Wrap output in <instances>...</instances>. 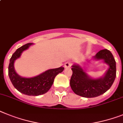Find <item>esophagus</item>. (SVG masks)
I'll list each match as a JSON object with an SVG mask.
<instances>
[{"mask_svg": "<svg viewBox=\"0 0 123 123\" xmlns=\"http://www.w3.org/2000/svg\"><path fill=\"white\" fill-rule=\"evenodd\" d=\"M71 62H66V63L64 64V68H70V67H71Z\"/></svg>", "mask_w": 123, "mask_h": 123, "instance_id": "1", "label": "esophagus"}]
</instances>
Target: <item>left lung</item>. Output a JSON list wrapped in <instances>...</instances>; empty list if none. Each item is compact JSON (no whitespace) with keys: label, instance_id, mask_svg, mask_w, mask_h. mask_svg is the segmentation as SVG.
Wrapping results in <instances>:
<instances>
[{"label":"left lung","instance_id":"1","mask_svg":"<svg viewBox=\"0 0 123 123\" xmlns=\"http://www.w3.org/2000/svg\"><path fill=\"white\" fill-rule=\"evenodd\" d=\"M95 60H103L109 66L104 76L97 79L89 77L78 64L72 66L73 75L70 86L75 94L84 98H95L106 92L111 87L116 76V61L109 50L103 49L93 57Z\"/></svg>","mask_w":123,"mask_h":123}]
</instances>
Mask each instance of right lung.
<instances>
[{
  "instance_id": "right-lung-1",
  "label": "right lung",
  "mask_w": 123,
  "mask_h": 123,
  "mask_svg": "<svg viewBox=\"0 0 123 123\" xmlns=\"http://www.w3.org/2000/svg\"><path fill=\"white\" fill-rule=\"evenodd\" d=\"M27 43L19 47L12 54L9 65V76L12 84L17 90L28 96H39L46 93L52 86L55 76L62 73L64 68L60 67L45 71L33 77H23L17 74L14 69V62L19 58L24 50L32 45Z\"/></svg>"
}]
</instances>
